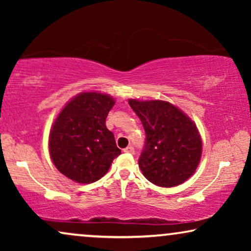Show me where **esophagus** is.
<instances>
[{
	"instance_id": "34e87169",
	"label": "esophagus",
	"mask_w": 251,
	"mask_h": 251,
	"mask_svg": "<svg viewBox=\"0 0 251 251\" xmlns=\"http://www.w3.org/2000/svg\"><path fill=\"white\" fill-rule=\"evenodd\" d=\"M123 151H125L126 153H130V154L135 153V150H133L132 146H128V147H126V149H125Z\"/></svg>"
}]
</instances>
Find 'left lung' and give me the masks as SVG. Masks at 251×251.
I'll return each mask as SVG.
<instances>
[{
  "mask_svg": "<svg viewBox=\"0 0 251 251\" xmlns=\"http://www.w3.org/2000/svg\"><path fill=\"white\" fill-rule=\"evenodd\" d=\"M129 105L145 130L138 164L146 179L161 187L187 180L197 170L202 152L194 122L168 101L130 99Z\"/></svg>",
  "mask_w": 251,
  "mask_h": 251,
  "instance_id": "8db88e82",
  "label": "left lung"
}]
</instances>
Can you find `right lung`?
<instances>
[{
    "instance_id": "1",
    "label": "right lung",
    "mask_w": 251,
    "mask_h": 251,
    "mask_svg": "<svg viewBox=\"0 0 251 251\" xmlns=\"http://www.w3.org/2000/svg\"><path fill=\"white\" fill-rule=\"evenodd\" d=\"M114 102L107 95L82 92L57 116L49 137L50 155L57 169L70 179L94 183L121 154L105 123Z\"/></svg>"
}]
</instances>
